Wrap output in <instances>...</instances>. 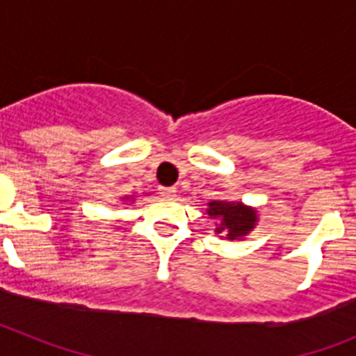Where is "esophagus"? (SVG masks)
I'll use <instances>...</instances> for the list:
<instances>
[{
  "instance_id": "34e87169",
  "label": "esophagus",
  "mask_w": 356,
  "mask_h": 356,
  "mask_svg": "<svg viewBox=\"0 0 356 356\" xmlns=\"http://www.w3.org/2000/svg\"><path fill=\"white\" fill-rule=\"evenodd\" d=\"M176 194V187H160V196L172 197Z\"/></svg>"
}]
</instances>
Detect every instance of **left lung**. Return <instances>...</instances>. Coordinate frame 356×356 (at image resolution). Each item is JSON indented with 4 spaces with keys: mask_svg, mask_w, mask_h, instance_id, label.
<instances>
[{
    "mask_svg": "<svg viewBox=\"0 0 356 356\" xmlns=\"http://www.w3.org/2000/svg\"><path fill=\"white\" fill-rule=\"evenodd\" d=\"M207 213L210 217H219L221 225L217 226V234L226 232V238L235 241L248 235L257 225V210L242 205L241 201H210Z\"/></svg>",
    "mask_w": 356,
    "mask_h": 356,
    "instance_id": "8db88e82",
    "label": "left lung"
}]
</instances>
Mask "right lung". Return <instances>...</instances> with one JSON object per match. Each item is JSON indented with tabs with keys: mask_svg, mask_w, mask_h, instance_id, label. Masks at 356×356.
I'll return each mask as SVG.
<instances>
[{
	"mask_svg": "<svg viewBox=\"0 0 356 356\" xmlns=\"http://www.w3.org/2000/svg\"><path fill=\"white\" fill-rule=\"evenodd\" d=\"M131 200H134V197H131Z\"/></svg>",
	"mask_w": 356,
	"mask_h": 356,
	"instance_id": "1",
	"label": "right lung"
}]
</instances>
